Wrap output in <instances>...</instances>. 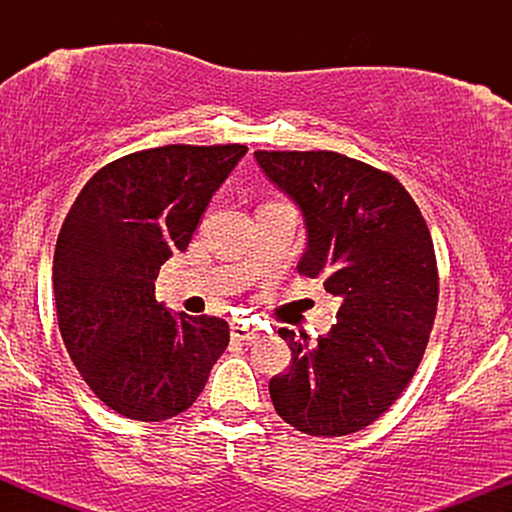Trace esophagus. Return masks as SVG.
Here are the masks:
<instances>
[{"instance_id":"obj_1","label":"esophagus","mask_w":512,"mask_h":512,"mask_svg":"<svg viewBox=\"0 0 512 512\" xmlns=\"http://www.w3.org/2000/svg\"><path fill=\"white\" fill-rule=\"evenodd\" d=\"M231 337L236 342H255L260 337V330L255 325H248V322H233L231 325Z\"/></svg>"}]
</instances>
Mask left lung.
<instances>
[{
  "mask_svg": "<svg viewBox=\"0 0 512 512\" xmlns=\"http://www.w3.org/2000/svg\"><path fill=\"white\" fill-rule=\"evenodd\" d=\"M301 209L298 272L342 305L317 342L279 330L291 368L269 380L274 409L308 436H349L395 404L436 320L438 267L428 226L402 182L334 151H255Z\"/></svg>",
  "mask_w": 512,
  "mask_h": 512,
  "instance_id": "obj_1",
  "label": "left lung"
}]
</instances>
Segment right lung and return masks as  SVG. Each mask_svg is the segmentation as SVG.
<instances>
[{"instance_id": "obj_1", "label": "right lung", "mask_w": 512, "mask_h": 512, "mask_svg": "<svg viewBox=\"0 0 512 512\" xmlns=\"http://www.w3.org/2000/svg\"><path fill=\"white\" fill-rule=\"evenodd\" d=\"M248 146L170 144L108 163L69 209L52 262L57 322L93 395L134 421L190 409L228 346V322L175 315L156 276L185 252Z\"/></svg>"}]
</instances>
